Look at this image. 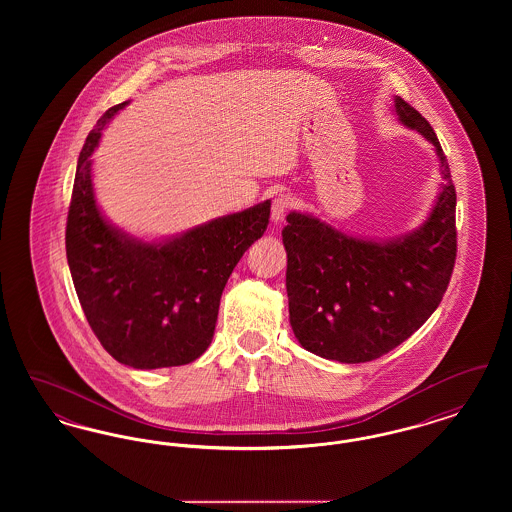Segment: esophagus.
<instances>
[{
  "mask_svg": "<svg viewBox=\"0 0 512 512\" xmlns=\"http://www.w3.org/2000/svg\"><path fill=\"white\" fill-rule=\"evenodd\" d=\"M292 207V197L288 194H276L272 199V209H270V219L272 222H282L288 209Z\"/></svg>",
  "mask_w": 512,
  "mask_h": 512,
  "instance_id": "1",
  "label": "esophagus"
}]
</instances>
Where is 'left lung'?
Returning a JSON list of instances; mask_svg holds the SVG:
<instances>
[{"label": "left lung", "instance_id": "8db88e82", "mask_svg": "<svg viewBox=\"0 0 512 512\" xmlns=\"http://www.w3.org/2000/svg\"><path fill=\"white\" fill-rule=\"evenodd\" d=\"M393 107L403 126L436 147L443 182L426 220L374 240L292 211L282 230L293 334L307 351L347 365L374 361L411 338L438 309L457 257V194L438 136L405 99L395 96Z\"/></svg>", "mask_w": 512, "mask_h": 512}]
</instances>
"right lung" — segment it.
I'll return each mask as SVG.
<instances>
[{
  "label": "right lung",
  "mask_w": 512,
  "mask_h": 512,
  "mask_svg": "<svg viewBox=\"0 0 512 512\" xmlns=\"http://www.w3.org/2000/svg\"><path fill=\"white\" fill-rule=\"evenodd\" d=\"M124 105L105 111L78 157L65 234L74 290L101 345L122 365H188L213 340L222 290L265 234L270 201L159 242L126 234L99 211L90 159Z\"/></svg>",
  "instance_id": "1"
}]
</instances>
